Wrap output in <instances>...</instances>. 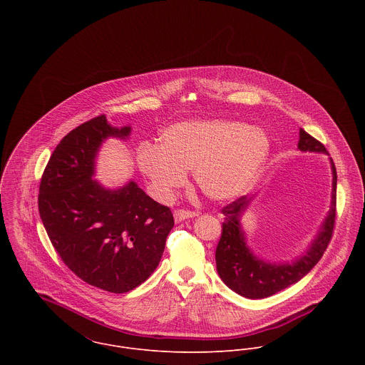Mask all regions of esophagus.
I'll return each instance as SVG.
<instances>
[{
  "label": "esophagus",
  "instance_id": "obj_1",
  "mask_svg": "<svg viewBox=\"0 0 365 365\" xmlns=\"http://www.w3.org/2000/svg\"><path fill=\"white\" fill-rule=\"evenodd\" d=\"M195 216H198V212H195V210H188V209H177V210H174V219H175L177 223L182 222L185 219L195 217Z\"/></svg>",
  "mask_w": 365,
  "mask_h": 365
}]
</instances>
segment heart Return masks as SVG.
<instances>
[{
    "instance_id": "1",
    "label": "heart",
    "mask_w": 365,
    "mask_h": 365,
    "mask_svg": "<svg viewBox=\"0 0 365 365\" xmlns=\"http://www.w3.org/2000/svg\"><path fill=\"white\" fill-rule=\"evenodd\" d=\"M161 145L143 142L136 163L157 200L168 202L194 171L198 188L223 201L246 192L257 180L269 153L259 128L227 119H195L174 123L160 136Z\"/></svg>"
}]
</instances>
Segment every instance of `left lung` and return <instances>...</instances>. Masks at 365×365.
Listing matches in <instances>:
<instances>
[{
	"label": "left lung",
	"instance_id": "left-lung-1",
	"mask_svg": "<svg viewBox=\"0 0 365 365\" xmlns=\"http://www.w3.org/2000/svg\"><path fill=\"white\" fill-rule=\"evenodd\" d=\"M298 149L302 152L327 153L326 148L304 129L299 130ZM330 164L333 173V190L329 215L307 255L291 264L265 262L256 257L247 247L245 232L240 227V216L252 198L243 195L222 209L225 220L222 223V236L216 247L215 260L219 277L232 291L250 299L271 297L289 285L297 284L322 259L331 240L336 222L337 173L331 158Z\"/></svg>",
	"mask_w": 365,
	"mask_h": 365
}]
</instances>
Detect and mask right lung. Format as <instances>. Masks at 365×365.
Returning a JSON list of instances; mask_svg holds the SVG:
<instances>
[{"mask_svg": "<svg viewBox=\"0 0 365 365\" xmlns=\"http://www.w3.org/2000/svg\"><path fill=\"white\" fill-rule=\"evenodd\" d=\"M130 126L113 128L105 115L67 133L42 174L41 219L63 262L84 282L123 294L145 282L161 260L174 226L160 205L135 181L108 190L93 180L105 139H126Z\"/></svg>", "mask_w": 365, "mask_h": 365, "instance_id": "add662e5", "label": "right lung"}]
</instances>
